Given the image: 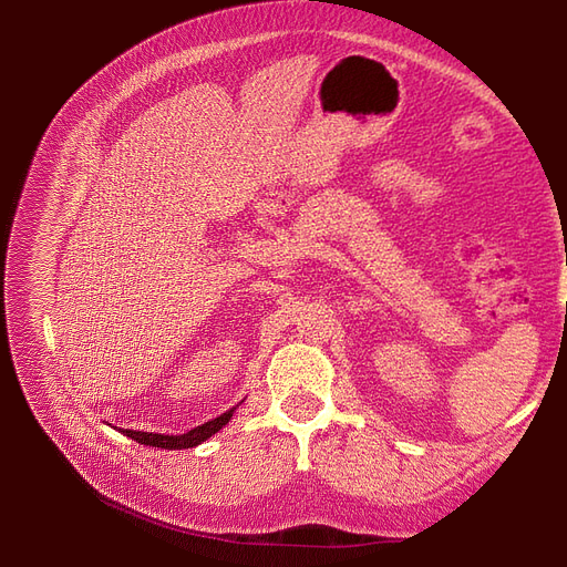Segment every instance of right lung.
I'll return each instance as SVG.
<instances>
[{"instance_id": "right-lung-1", "label": "right lung", "mask_w": 567, "mask_h": 567, "mask_svg": "<svg viewBox=\"0 0 567 567\" xmlns=\"http://www.w3.org/2000/svg\"><path fill=\"white\" fill-rule=\"evenodd\" d=\"M234 411H236V406H234V409H229V411H225V414L217 416V419H213V421H208V423L196 425L194 431H188V433H184V435L142 433V431H127V427H125L123 433H125L127 437L136 440L140 444H146V447H161V450H188V447H196V444H200V442H205L208 437H213L217 431H221V427H225V425L229 423V419H231Z\"/></svg>"}]
</instances>
